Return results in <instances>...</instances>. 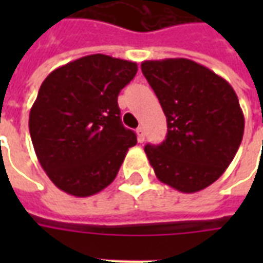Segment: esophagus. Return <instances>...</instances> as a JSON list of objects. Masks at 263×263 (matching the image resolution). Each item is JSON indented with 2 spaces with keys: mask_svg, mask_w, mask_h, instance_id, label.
I'll return each mask as SVG.
<instances>
[{
  "mask_svg": "<svg viewBox=\"0 0 263 263\" xmlns=\"http://www.w3.org/2000/svg\"><path fill=\"white\" fill-rule=\"evenodd\" d=\"M137 135H138V141H139V142H143V141H145V129H143L142 126L137 128Z\"/></svg>",
  "mask_w": 263,
  "mask_h": 263,
  "instance_id": "obj_1",
  "label": "esophagus"
}]
</instances>
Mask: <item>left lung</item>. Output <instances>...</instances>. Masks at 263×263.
Segmentation results:
<instances>
[{
  "label": "left lung",
  "instance_id": "1",
  "mask_svg": "<svg viewBox=\"0 0 263 263\" xmlns=\"http://www.w3.org/2000/svg\"><path fill=\"white\" fill-rule=\"evenodd\" d=\"M143 76L167 121V135L146 145L155 175L182 193H196L218 179L237 154L243 135L242 109L222 77L193 60H145Z\"/></svg>",
  "mask_w": 263,
  "mask_h": 263
}]
</instances>
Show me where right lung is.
Here are the masks:
<instances>
[{
    "label": "right lung",
    "mask_w": 263,
    "mask_h": 263,
    "mask_svg": "<svg viewBox=\"0 0 263 263\" xmlns=\"http://www.w3.org/2000/svg\"><path fill=\"white\" fill-rule=\"evenodd\" d=\"M135 62L88 54L54 69L29 112L39 163L56 187L76 197L101 192L117 176L137 135L121 122L118 94Z\"/></svg>",
    "instance_id": "obj_1"
}]
</instances>
